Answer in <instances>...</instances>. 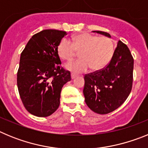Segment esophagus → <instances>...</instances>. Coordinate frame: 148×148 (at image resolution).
<instances>
[{
	"label": "esophagus",
	"instance_id": "34e87169",
	"mask_svg": "<svg viewBox=\"0 0 148 148\" xmlns=\"http://www.w3.org/2000/svg\"><path fill=\"white\" fill-rule=\"evenodd\" d=\"M75 76H76V75H75V73H71V78H72V79H74V78H75Z\"/></svg>",
	"mask_w": 148,
	"mask_h": 148
}]
</instances>
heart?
Masks as SVG:
<instances>
[{"mask_svg":"<svg viewBox=\"0 0 148 148\" xmlns=\"http://www.w3.org/2000/svg\"><path fill=\"white\" fill-rule=\"evenodd\" d=\"M114 51L112 38L87 32L73 36L71 41L63 38L57 47V53L63 61H70L77 52L79 53L81 58L66 65L68 70L76 73L84 72L90 67L94 71L105 67L113 58Z\"/></svg>","mask_w":148,"mask_h":148,"instance_id":"1","label":"heart"}]
</instances>
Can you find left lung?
I'll return each mask as SVG.
<instances>
[{
	"mask_svg": "<svg viewBox=\"0 0 148 148\" xmlns=\"http://www.w3.org/2000/svg\"><path fill=\"white\" fill-rule=\"evenodd\" d=\"M95 32L110 37L108 32ZM133 61L127 46L119 40L109 64L101 70L84 75L83 92L86 104L91 110L107 114L125 102L133 86Z\"/></svg>",
	"mask_w": 148,
	"mask_h": 148,
	"instance_id": "1",
	"label": "left lung"
}]
</instances>
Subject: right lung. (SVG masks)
Segmentation results:
<instances>
[{
  "mask_svg": "<svg viewBox=\"0 0 148 148\" xmlns=\"http://www.w3.org/2000/svg\"><path fill=\"white\" fill-rule=\"evenodd\" d=\"M64 31L45 29L29 40L21 54L17 85L25 109L38 117L53 114L60 104L63 86L71 80L57 53Z\"/></svg>",
  "mask_w": 148,
  "mask_h": 148,
  "instance_id": "obj_1",
  "label": "right lung"
}]
</instances>
